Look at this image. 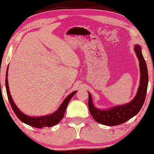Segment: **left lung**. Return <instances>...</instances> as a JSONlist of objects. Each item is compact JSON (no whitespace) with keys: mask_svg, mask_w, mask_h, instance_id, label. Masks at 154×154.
<instances>
[{"mask_svg":"<svg viewBox=\"0 0 154 154\" xmlns=\"http://www.w3.org/2000/svg\"><path fill=\"white\" fill-rule=\"evenodd\" d=\"M134 50L140 62V81L137 94L130 103L111 108L108 110H101L93 106L91 95L89 93L88 108L94 120L99 123L108 126L120 125L136 115L143 106L148 85L147 67L140 46L136 45Z\"/></svg>","mask_w":154,"mask_h":154,"instance_id":"1","label":"left lung"}]
</instances>
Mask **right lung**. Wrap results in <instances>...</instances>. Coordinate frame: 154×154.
Wrapping results in <instances>:
<instances>
[{"instance_id": "1", "label": "right lung", "mask_w": 154, "mask_h": 154, "mask_svg": "<svg viewBox=\"0 0 154 154\" xmlns=\"http://www.w3.org/2000/svg\"><path fill=\"white\" fill-rule=\"evenodd\" d=\"M8 69V68H7ZM7 70L6 72V79H5V86L7 90V97H8L9 101L10 103V105L13 109L14 112H15L16 116L20 120L23 122V123L27 124V125L34 127L36 128H45V127H52L57 123H60V121L63 119L64 116V113L66 111V109L67 108V106L68 103H69L70 99L74 96V94L76 93L77 91L72 92L71 94H70L68 96L64 99L63 103L61 105L60 107L56 112L54 113L50 114V115L45 116H40V117H32L29 116L26 114H23V112L20 111L16 104L14 103L13 99L11 98V96L10 94V92H9V86H8V81H7Z\"/></svg>"}]
</instances>
